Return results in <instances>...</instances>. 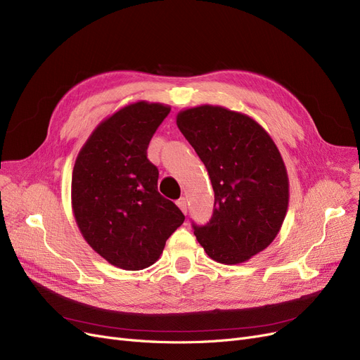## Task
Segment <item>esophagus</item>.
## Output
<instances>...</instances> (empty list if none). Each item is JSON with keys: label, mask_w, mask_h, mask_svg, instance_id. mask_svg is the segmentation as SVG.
Masks as SVG:
<instances>
[{"label": "esophagus", "mask_w": 360, "mask_h": 360, "mask_svg": "<svg viewBox=\"0 0 360 360\" xmlns=\"http://www.w3.org/2000/svg\"><path fill=\"white\" fill-rule=\"evenodd\" d=\"M177 205L180 207V210L186 214L188 213V201H186V198H180L179 201H177Z\"/></svg>", "instance_id": "obj_1"}]
</instances>
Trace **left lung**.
Wrapping results in <instances>:
<instances>
[{"label": "left lung", "mask_w": 360, "mask_h": 360, "mask_svg": "<svg viewBox=\"0 0 360 360\" xmlns=\"http://www.w3.org/2000/svg\"><path fill=\"white\" fill-rule=\"evenodd\" d=\"M176 120L214 191L212 219L193 225V234L217 263H245L274 242L284 224L290 200L284 159L267 130L246 114L198 105Z\"/></svg>", "instance_id": "1"}]
</instances>
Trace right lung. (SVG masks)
Segmentation results:
<instances>
[{
	"label": "right lung",
	"mask_w": 360,
	"mask_h": 360,
	"mask_svg": "<svg viewBox=\"0 0 360 360\" xmlns=\"http://www.w3.org/2000/svg\"><path fill=\"white\" fill-rule=\"evenodd\" d=\"M171 106L138 101L106 117L72 172V210L85 242L108 263L141 270L160 258L184 216L158 191L147 147Z\"/></svg>",
	"instance_id": "1"
}]
</instances>
